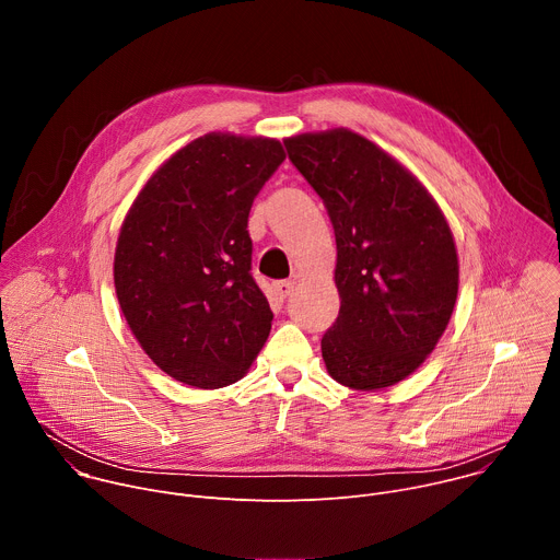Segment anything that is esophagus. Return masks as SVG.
Returning <instances> with one entry per match:
<instances>
[{"label": "esophagus", "mask_w": 560, "mask_h": 560, "mask_svg": "<svg viewBox=\"0 0 560 560\" xmlns=\"http://www.w3.org/2000/svg\"><path fill=\"white\" fill-rule=\"evenodd\" d=\"M292 285H294V283H292V281H285V279H283V281H277V283H275V292H277V296H279L281 301H283V299H288V296H290V292H292Z\"/></svg>", "instance_id": "1"}]
</instances>
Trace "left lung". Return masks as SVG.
<instances>
[{"mask_svg": "<svg viewBox=\"0 0 560 560\" xmlns=\"http://www.w3.org/2000/svg\"><path fill=\"white\" fill-rule=\"evenodd\" d=\"M283 143L335 228L341 307L322 339L330 376L352 389L404 381L456 303L458 259L441 208L394 156L348 128Z\"/></svg>", "mask_w": 560, "mask_h": 560, "instance_id": "1", "label": "left lung"}]
</instances>
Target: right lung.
<instances>
[{
  "label": "right lung",
  "instance_id": "right-lung-1",
  "mask_svg": "<svg viewBox=\"0 0 560 560\" xmlns=\"http://www.w3.org/2000/svg\"><path fill=\"white\" fill-rule=\"evenodd\" d=\"M277 139L210 132L175 152L130 206L115 290L143 352L201 389L244 378L272 310L253 279L248 214L283 164Z\"/></svg>",
  "mask_w": 560,
  "mask_h": 560
}]
</instances>
